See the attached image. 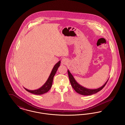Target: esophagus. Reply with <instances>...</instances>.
Wrapping results in <instances>:
<instances>
[{
	"label": "esophagus",
	"mask_w": 125,
	"mask_h": 125,
	"mask_svg": "<svg viewBox=\"0 0 125 125\" xmlns=\"http://www.w3.org/2000/svg\"><path fill=\"white\" fill-rule=\"evenodd\" d=\"M61 62H62L63 64L66 65L68 63V60H67V59H66V58H63L62 60H61Z\"/></svg>",
	"instance_id": "obj_1"
}]
</instances>
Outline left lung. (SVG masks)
I'll return each instance as SVG.
<instances>
[{
	"label": "left lung",
	"instance_id": "1",
	"mask_svg": "<svg viewBox=\"0 0 125 125\" xmlns=\"http://www.w3.org/2000/svg\"><path fill=\"white\" fill-rule=\"evenodd\" d=\"M67 72H68L69 80H70V82L72 87L76 92H77L78 93H79L82 95H91L92 94H94L96 93L97 92H99V91L101 90V89H102L104 88V87L105 86V85L107 83V82L109 80L108 79L107 80V82L104 83V84L99 88L95 89H87L85 87H83V86H82L80 85L79 84H78L77 83V82L75 81V80L74 79V77H73V76L72 75L71 73L68 70Z\"/></svg>",
	"mask_w": 125,
	"mask_h": 125
}]
</instances>
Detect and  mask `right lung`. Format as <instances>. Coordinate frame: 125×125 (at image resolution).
Listing matches in <instances>:
<instances>
[{
  "label": "right lung",
  "instance_id": "add662e5",
  "mask_svg": "<svg viewBox=\"0 0 125 125\" xmlns=\"http://www.w3.org/2000/svg\"><path fill=\"white\" fill-rule=\"evenodd\" d=\"M60 61H59L57 64H55V65H54L47 81L42 86L41 88H40L38 89L34 90H29V89H27L25 88H24V89H26L27 91L31 93L35 94V95H42V94L47 92L52 86L54 76L56 72L57 71L59 67L60 66Z\"/></svg>",
  "mask_w": 125,
  "mask_h": 125
}]
</instances>
